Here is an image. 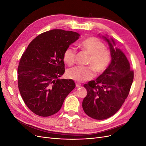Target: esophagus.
I'll list each match as a JSON object with an SVG mask.
<instances>
[{"label": "esophagus", "mask_w": 146, "mask_h": 146, "mask_svg": "<svg viewBox=\"0 0 146 146\" xmlns=\"http://www.w3.org/2000/svg\"><path fill=\"white\" fill-rule=\"evenodd\" d=\"M76 87H77V88H80V87L82 86L81 84H80V83H78V82H77V83H76Z\"/></svg>", "instance_id": "esophagus-1"}]
</instances>
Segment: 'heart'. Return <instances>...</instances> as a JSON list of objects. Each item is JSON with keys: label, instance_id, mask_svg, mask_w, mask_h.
Masks as SVG:
<instances>
[{"label": "heart", "instance_id": "b5f03b06", "mask_svg": "<svg viewBox=\"0 0 146 146\" xmlns=\"http://www.w3.org/2000/svg\"><path fill=\"white\" fill-rule=\"evenodd\" d=\"M82 49L89 55L86 64L87 66H76L70 69L67 76L69 78L77 82H85L92 78L95 71L98 74L105 72L111 62V53L106 48L105 45L99 39L90 37L83 40L80 44ZM76 48L69 47L63 54V60L66 64L70 66L76 62Z\"/></svg>", "mask_w": 146, "mask_h": 146}]
</instances>
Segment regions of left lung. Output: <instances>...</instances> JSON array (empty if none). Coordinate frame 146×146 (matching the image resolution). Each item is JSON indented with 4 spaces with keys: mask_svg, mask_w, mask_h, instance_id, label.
<instances>
[{
    "mask_svg": "<svg viewBox=\"0 0 146 146\" xmlns=\"http://www.w3.org/2000/svg\"><path fill=\"white\" fill-rule=\"evenodd\" d=\"M103 37L109 44L111 62L96 80L83 85L87 95L82 102L85 113L98 120L110 117L121 108L129 94L134 77L125 54L114 47L115 42L113 39L110 41Z\"/></svg>",
    "mask_w": 146,
    "mask_h": 146,
    "instance_id": "8db88e82",
    "label": "left lung"
}]
</instances>
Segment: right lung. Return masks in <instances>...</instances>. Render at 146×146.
I'll use <instances>...</instances> for the list:
<instances>
[{
    "label": "right lung",
    "instance_id": "obj_1",
    "mask_svg": "<svg viewBox=\"0 0 146 146\" xmlns=\"http://www.w3.org/2000/svg\"><path fill=\"white\" fill-rule=\"evenodd\" d=\"M80 35L54 29L39 35L22 55L17 68L18 88L24 103L36 115L58 112L76 87L72 79H59L65 72L63 54Z\"/></svg>",
    "mask_w": 146,
    "mask_h": 146
}]
</instances>
